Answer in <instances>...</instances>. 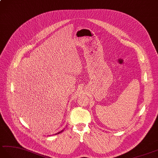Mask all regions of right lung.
I'll return each instance as SVG.
<instances>
[{
	"instance_id": "obj_1",
	"label": "right lung",
	"mask_w": 158,
	"mask_h": 158,
	"mask_svg": "<svg viewBox=\"0 0 158 158\" xmlns=\"http://www.w3.org/2000/svg\"><path fill=\"white\" fill-rule=\"evenodd\" d=\"M62 131H60V132H58V133H56V135H57V134H59V133H61V132H62Z\"/></svg>"
}]
</instances>
